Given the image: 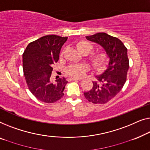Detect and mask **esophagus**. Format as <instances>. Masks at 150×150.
Instances as JSON below:
<instances>
[{"mask_svg": "<svg viewBox=\"0 0 150 150\" xmlns=\"http://www.w3.org/2000/svg\"><path fill=\"white\" fill-rule=\"evenodd\" d=\"M71 79L73 81H77V80H80L79 78H76V77H71Z\"/></svg>", "mask_w": 150, "mask_h": 150, "instance_id": "34e87169", "label": "esophagus"}]
</instances>
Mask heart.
<instances>
[{"label": "heart", "mask_w": 150, "mask_h": 150, "mask_svg": "<svg viewBox=\"0 0 150 150\" xmlns=\"http://www.w3.org/2000/svg\"><path fill=\"white\" fill-rule=\"evenodd\" d=\"M77 48L82 54H89L92 50V45L89 42L81 41L77 43ZM89 60L92 64L96 69H100L104 67L106 63V55L103 52H97L90 55ZM89 67L85 64H70L66 69V73L69 75L74 77H81L86 74Z\"/></svg>", "instance_id": "heart-1"}]
</instances>
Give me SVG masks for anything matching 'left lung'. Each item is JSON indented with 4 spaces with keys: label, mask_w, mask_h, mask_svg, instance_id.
I'll list each match as a JSON object with an SVG mask.
<instances>
[{
    "label": "left lung",
    "mask_w": 150,
    "mask_h": 150,
    "mask_svg": "<svg viewBox=\"0 0 150 150\" xmlns=\"http://www.w3.org/2000/svg\"><path fill=\"white\" fill-rule=\"evenodd\" d=\"M88 41L100 45L108 57L109 64L102 74L96 75L93 87L84 92L86 98L94 104H105L115 96L123 88L129 68L127 49L116 37L105 33L86 37Z\"/></svg>",
    "instance_id": "8db88e82"
}]
</instances>
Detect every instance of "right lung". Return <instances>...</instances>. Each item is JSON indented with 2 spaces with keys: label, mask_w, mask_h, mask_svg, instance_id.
<instances>
[{
  "label": "right lung",
  "mask_w": 150,
  "mask_h": 150,
  "mask_svg": "<svg viewBox=\"0 0 150 150\" xmlns=\"http://www.w3.org/2000/svg\"><path fill=\"white\" fill-rule=\"evenodd\" d=\"M67 39L54 35L44 36L29 43L23 54V71L28 89L43 103H55L64 96L68 81L64 77L54 81L51 75Z\"/></svg>",
  "instance_id": "add662e5"
}]
</instances>
